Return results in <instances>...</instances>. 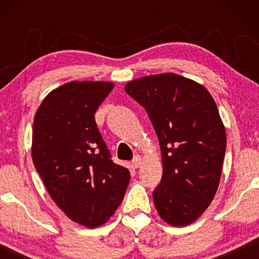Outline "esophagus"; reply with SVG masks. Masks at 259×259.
Wrapping results in <instances>:
<instances>
[{
    "mask_svg": "<svg viewBox=\"0 0 259 259\" xmlns=\"http://www.w3.org/2000/svg\"><path fill=\"white\" fill-rule=\"evenodd\" d=\"M140 164H141V157L140 155H137V157L132 160V167L138 168L140 166Z\"/></svg>",
    "mask_w": 259,
    "mask_h": 259,
    "instance_id": "esophagus-1",
    "label": "esophagus"
}]
</instances>
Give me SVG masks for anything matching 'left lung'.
Wrapping results in <instances>:
<instances>
[{"label":"left lung","instance_id":"1","mask_svg":"<svg viewBox=\"0 0 259 259\" xmlns=\"http://www.w3.org/2000/svg\"><path fill=\"white\" fill-rule=\"evenodd\" d=\"M125 91L146 109L160 145L155 208L168 224L189 225L206 210L221 180L226 134L217 105L206 88L173 73L140 77Z\"/></svg>","mask_w":259,"mask_h":259}]
</instances>
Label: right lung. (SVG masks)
Segmentation results:
<instances>
[{
  "mask_svg": "<svg viewBox=\"0 0 259 259\" xmlns=\"http://www.w3.org/2000/svg\"><path fill=\"white\" fill-rule=\"evenodd\" d=\"M72 81L51 92L34 120L33 162L48 193L72 221L93 229L121 204L130 171L112 160L94 113L113 90Z\"/></svg>",
  "mask_w": 259,
  "mask_h": 259,
  "instance_id": "1",
  "label": "right lung"
}]
</instances>
